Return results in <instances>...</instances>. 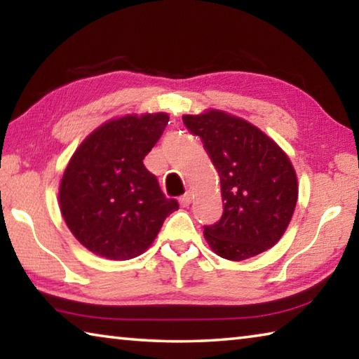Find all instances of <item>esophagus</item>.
<instances>
[{"label":"esophagus","instance_id":"obj_1","mask_svg":"<svg viewBox=\"0 0 359 359\" xmlns=\"http://www.w3.org/2000/svg\"><path fill=\"white\" fill-rule=\"evenodd\" d=\"M191 199H193L191 191H187V193L184 194V196L179 198V203H180L182 208H188V205L191 204Z\"/></svg>","mask_w":359,"mask_h":359}]
</instances>
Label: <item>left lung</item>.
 <instances>
[{
	"label": "left lung",
	"mask_w": 359,
	"mask_h": 359,
	"mask_svg": "<svg viewBox=\"0 0 359 359\" xmlns=\"http://www.w3.org/2000/svg\"><path fill=\"white\" fill-rule=\"evenodd\" d=\"M220 175L223 215L204 228L210 250L242 261L269 250L287 231L297 203V177L288 155L250 121L218 109L185 114Z\"/></svg>",
	"instance_id": "8db88e82"
}]
</instances>
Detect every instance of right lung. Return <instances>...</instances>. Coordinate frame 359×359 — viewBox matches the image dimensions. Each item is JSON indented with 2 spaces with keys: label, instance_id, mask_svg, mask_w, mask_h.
<instances>
[{
  "label": "right lung",
  "instance_id": "obj_1",
  "mask_svg": "<svg viewBox=\"0 0 359 359\" xmlns=\"http://www.w3.org/2000/svg\"><path fill=\"white\" fill-rule=\"evenodd\" d=\"M166 112L111 118L69 158L58 204L72 236L98 257L125 261L154 244L165 218L179 209L142 160L165 131Z\"/></svg>",
  "mask_w": 359,
  "mask_h": 359
}]
</instances>
